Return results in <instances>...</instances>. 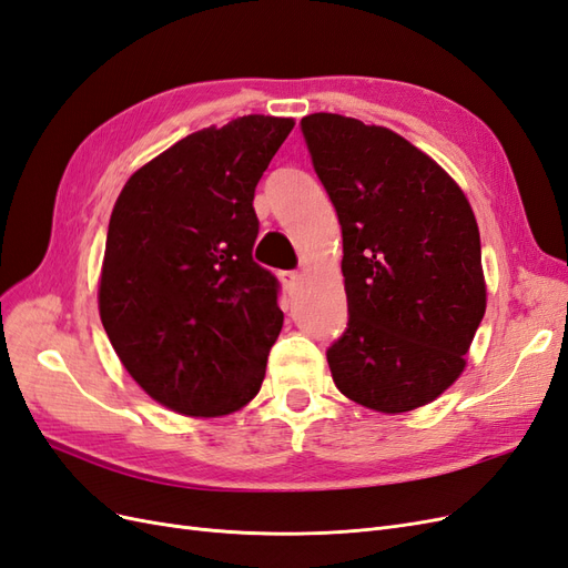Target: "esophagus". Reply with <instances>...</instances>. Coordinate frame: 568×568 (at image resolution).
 Returning <instances> with one entry per match:
<instances>
[{
	"mask_svg": "<svg viewBox=\"0 0 568 568\" xmlns=\"http://www.w3.org/2000/svg\"><path fill=\"white\" fill-rule=\"evenodd\" d=\"M280 280H282V284H284L286 291H294V288L301 284V272H294V270L280 272Z\"/></svg>",
	"mask_w": 568,
	"mask_h": 568,
	"instance_id": "obj_1",
	"label": "esophagus"
}]
</instances>
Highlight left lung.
Wrapping results in <instances>:
<instances>
[{
  "mask_svg": "<svg viewBox=\"0 0 568 568\" xmlns=\"http://www.w3.org/2000/svg\"><path fill=\"white\" fill-rule=\"evenodd\" d=\"M343 234L348 326L329 348L336 388L386 415L436 400L486 313L480 236L455 180L386 128L301 120Z\"/></svg>",
  "mask_w": 568,
  "mask_h": 568,
  "instance_id": "obj_1",
  "label": "left lung"
}]
</instances>
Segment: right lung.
<instances>
[{
    "label": "right lung",
    "instance_id": "1",
    "mask_svg": "<svg viewBox=\"0 0 568 568\" xmlns=\"http://www.w3.org/2000/svg\"><path fill=\"white\" fill-rule=\"evenodd\" d=\"M291 128L272 115L203 128L136 170L113 205L101 324L132 379L180 415H230L265 379L284 313L277 277L253 261V196Z\"/></svg>",
    "mask_w": 568,
    "mask_h": 568
}]
</instances>
